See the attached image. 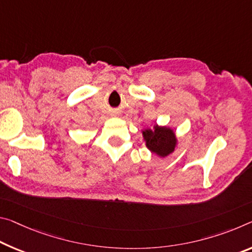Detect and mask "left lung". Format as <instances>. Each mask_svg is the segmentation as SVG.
I'll list each match as a JSON object with an SVG mask.
<instances>
[{"mask_svg":"<svg viewBox=\"0 0 252 252\" xmlns=\"http://www.w3.org/2000/svg\"><path fill=\"white\" fill-rule=\"evenodd\" d=\"M143 141L150 153L160 158L171 155L178 146V139L174 129L167 126L155 125L141 130Z\"/></svg>","mask_w":252,"mask_h":252,"instance_id":"obj_1","label":"left lung"}]
</instances>
